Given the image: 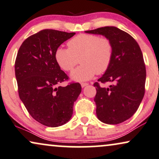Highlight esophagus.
Wrapping results in <instances>:
<instances>
[{
  "instance_id": "obj_1",
  "label": "esophagus",
  "mask_w": 159,
  "mask_h": 159,
  "mask_svg": "<svg viewBox=\"0 0 159 159\" xmlns=\"http://www.w3.org/2000/svg\"><path fill=\"white\" fill-rule=\"evenodd\" d=\"M81 87L84 88V87H85L86 86H87L88 84L87 83H81Z\"/></svg>"
}]
</instances>
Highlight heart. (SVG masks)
<instances>
[{
  "label": "heart",
  "mask_w": 159,
  "mask_h": 159,
  "mask_svg": "<svg viewBox=\"0 0 159 159\" xmlns=\"http://www.w3.org/2000/svg\"><path fill=\"white\" fill-rule=\"evenodd\" d=\"M67 46L69 49L59 48L56 50L55 59L58 65L65 71H71L80 59L82 65L70 74L73 81H88L96 73H103L111 65L113 45L108 38L81 34L70 39Z\"/></svg>",
  "instance_id": "obj_1"
}]
</instances>
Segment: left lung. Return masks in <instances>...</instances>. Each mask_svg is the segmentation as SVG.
<instances>
[{
    "mask_svg": "<svg viewBox=\"0 0 159 159\" xmlns=\"http://www.w3.org/2000/svg\"><path fill=\"white\" fill-rule=\"evenodd\" d=\"M102 35L113 45V57L109 67L98 79L101 83H114L109 87L94 84L98 120L106 124H119L131 117L143 99L146 69L139 45L130 36L114 26L86 31Z\"/></svg>",
    "mask_w": 159,
    "mask_h": 159,
    "instance_id": "8db88e82",
    "label": "left lung"
}]
</instances>
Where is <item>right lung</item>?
<instances>
[{"mask_svg":"<svg viewBox=\"0 0 159 159\" xmlns=\"http://www.w3.org/2000/svg\"><path fill=\"white\" fill-rule=\"evenodd\" d=\"M75 33L44 29L28 37L18 51L15 69L20 100L31 116L48 127H59L71 119L81 84L57 86L68 79L58 65L55 53Z\"/></svg>","mask_w":159,"mask_h":159,"instance_id":"obj_1","label":"right lung"}]
</instances>
